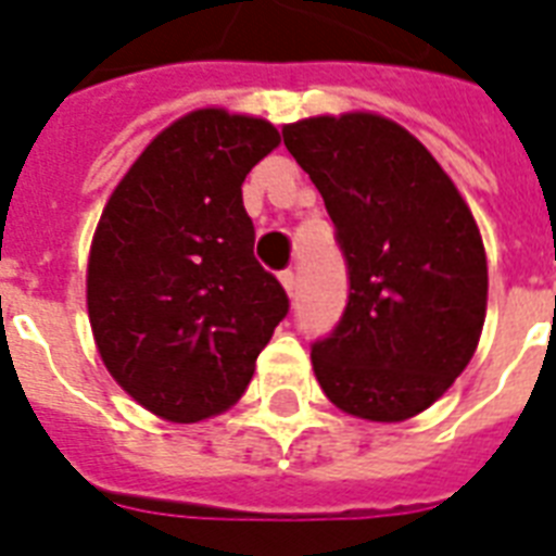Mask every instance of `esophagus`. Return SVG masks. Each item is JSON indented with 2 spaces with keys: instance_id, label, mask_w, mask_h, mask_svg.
I'll use <instances>...</instances> for the list:
<instances>
[{
  "instance_id": "esophagus-1",
  "label": "esophagus",
  "mask_w": 556,
  "mask_h": 556,
  "mask_svg": "<svg viewBox=\"0 0 556 556\" xmlns=\"http://www.w3.org/2000/svg\"><path fill=\"white\" fill-rule=\"evenodd\" d=\"M279 282H282V288H286V294H288V296H294V294H296V277H294V270H282V274H279Z\"/></svg>"
}]
</instances>
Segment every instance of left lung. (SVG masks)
Segmentation results:
<instances>
[{
    "mask_svg": "<svg viewBox=\"0 0 556 556\" xmlns=\"http://www.w3.org/2000/svg\"><path fill=\"white\" fill-rule=\"evenodd\" d=\"M320 190L349 265V303L312 349L331 404L397 424L439 401L470 364L488 312L482 233L453 178L404 126L375 112L282 126Z\"/></svg>",
    "mask_w": 556,
    "mask_h": 556,
    "instance_id": "obj_1",
    "label": "left lung"
}]
</instances>
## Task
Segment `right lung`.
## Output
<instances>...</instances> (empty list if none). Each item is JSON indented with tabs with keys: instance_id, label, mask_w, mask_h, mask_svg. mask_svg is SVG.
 <instances>
[{
	"instance_id": "right-lung-1",
	"label": "right lung",
	"mask_w": 556,
	"mask_h": 556,
	"mask_svg": "<svg viewBox=\"0 0 556 556\" xmlns=\"http://www.w3.org/2000/svg\"><path fill=\"white\" fill-rule=\"evenodd\" d=\"M279 147L277 126L195 109L161 129L109 195L91 236L86 308L126 395L173 424L225 413L288 314L253 260L242 181Z\"/></svg>"
}]
</instances>
